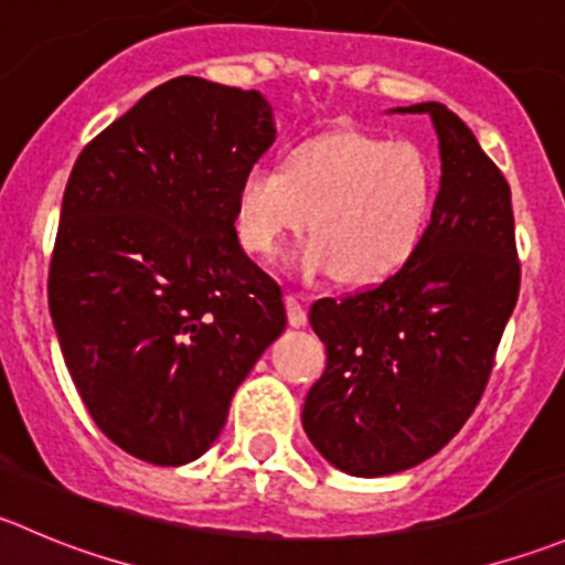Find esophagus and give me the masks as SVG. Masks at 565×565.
Returning <instances> with one entry per match:
<instances>
[{"instance_id": "obj_1", "label": "esophagus", "mask_w": 565, "mask_h": 565, "mask_svg": "<svg viewBox=\"0 0 565 565\" xmlns=\"http://www.w3.org/2000/svg\"><path fill=\"white\" fill-rule=\"evenodd\" d=\"M284 303H287L289 326H292V328H303L306 320H309V317H306L303 300H300L298 295H287V298H284Z\"/></svg>"}]
</instances>
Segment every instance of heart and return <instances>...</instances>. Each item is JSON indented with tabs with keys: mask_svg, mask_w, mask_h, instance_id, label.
Segmentation results:
<instances>
[{
	"mask_svg": "<svg viewBox=\"0 0 565 565\" xmlns=\"http://www.w3.org/2000/svg\"><path fill=\"white\" fill-rule=\"evenodd\" d=\"M434 195V162L416 143L337 131L300 146L287 168H245L234 232L248 254L267 259L309 221L315 237L295 256L303 276L337 270L344 284H375L414 254Z\"/></svg>",
	"mask_w": 565,
	"mask_h": 565,
	"instance_id": "obj_1",
	"label": "heart"
}]
</instances>
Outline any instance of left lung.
<instances>
[{
  "instance_id": "left-lung-1",
  "label": "left lung",
  "mask_w": 565,
  "mask_h": 565,
  "mask_svg": "<svg viewBox=\"0 0 565 565\" xmlns=\"http://www.w3.org/2000/svg\"><path fill=\"white\" fill-rule=\"evenodd\" d=\"M441 182L428 228L381 284L322 298L309 320L328 364L303 403V430L355 478L403 472L436 456L472 416L519 298L511 188L472 129L439 102Z\"/></svg>"
}]
</instances>
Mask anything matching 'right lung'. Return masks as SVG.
<instances>
[{"label": "right lung", "mask_w": 565, "mask_h": 565, "mask_svg": "<svg viewBox=\"0 0 565 565\" xmlns=\"http://www.w3.org/2000/svg\"><path fill=\"white\" fill-rule=\"evenodd\" d=\"M273 140L259 90L177 76L76 157L49 311L93 422L140 461L204 456L287 328L281 287L234 232L239 177Z\"/></svg>", "instance_id": "add662e5"}]
</instances>
